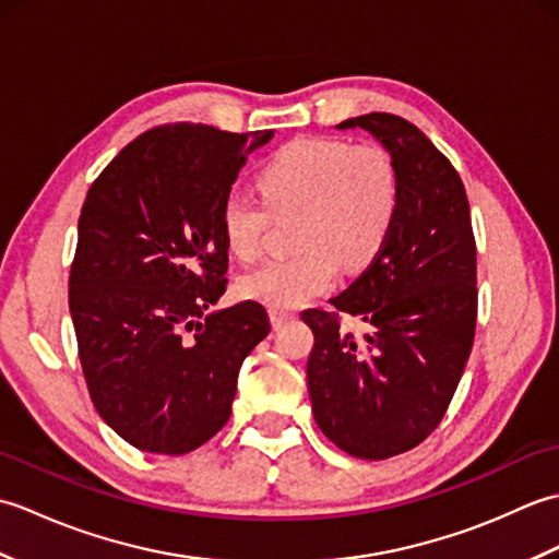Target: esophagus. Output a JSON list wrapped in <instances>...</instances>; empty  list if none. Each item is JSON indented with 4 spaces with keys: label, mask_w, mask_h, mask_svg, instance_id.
Wrapping results in <instances>:
<instances>
[{
    "label": "esophagus",
    "mask_w": 559,
    "mask_h": 559,
    "mask_svg": "<svg viewBox=\"0 0 559 559\" xmlns=\"http://www.w3.org/2000/svg\"><path fill=\"white\" fill-rule=\"evenodd\" d=\"M295 319L293 310H283V307H271V324L273 326H283L286 322Z\"/></svg>",
    "instance_id": "34e87169"
}]
</instances>
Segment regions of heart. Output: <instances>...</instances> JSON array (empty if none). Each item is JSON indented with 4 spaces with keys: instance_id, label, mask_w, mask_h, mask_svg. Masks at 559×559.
Segmentation results:
<instances>
[{
    "instance_id": "obj_1",
    "label": "heart",
    "mask_w": 559,
    "mask_h": 559,
    "mask_svg": "<svg viewBox=\"0 0 559 559\" xmlns=\"http://www.w3.org/2000/svg\"><path fill=\"white\" fill-rule=\"evenodd\" d=\"M266 212L254 199L228 194L221 233L230 254H261L269 213L298 211V254L273 259L240 281L247 298L298 307L334 288L338 269L360 271L382 254L399 218L401 177L389 151L377 144L307 136L278 148L257 175Z\"/></svg>"
}]
</instances>
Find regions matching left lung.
I'll return each mask as SVG.
<instances>
[{
	"label": "left lung",
	"mask_w": 559,
	"mask_h": 559,
	"mask_svg": "<svg viewBox=\"0 0 559 559\" xmlns=\"http://www.w3.org/2000/svg\"><path fill=\"white\" fill-rule=\"evenodd\" d=\"M372 132L401 177L399 218L370 266L334 310H305L312 413L331 442L367 461L418 447L442 423L476 338V235L468 197L449 158L391 112L341 122ZM368 324L360 340L342 314Z\"/></svg>",
	"instance_id": "8db88e82"
}]
</instances>
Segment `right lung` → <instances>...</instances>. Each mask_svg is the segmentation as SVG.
Returning a JSON list of instances; mask_svg holds the SVG:
<instances>
[{
  "instance_id": "1",
  "label": "right lung",
  "mask_w": 559,
  "mask_h": 559,
  "mask_svg": "<svg viewBox=\"0 0 559 559\" xmlns=\"http://www.w3.org/2000/svg\"><path fill=\"white\" fill-rule=\"evenodd\" d=\"M273 139L170 122L139 134L91 185L69 312L93 406L124 442L187 454L228 423L240 365L271 331L264 305L206 314L225 293L221 206Z\"/></svg>"
}]
</instances>
